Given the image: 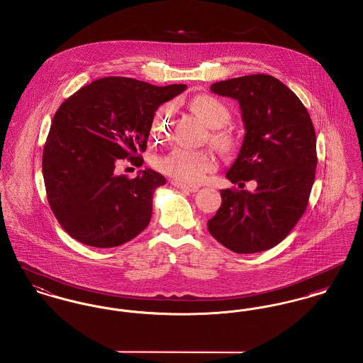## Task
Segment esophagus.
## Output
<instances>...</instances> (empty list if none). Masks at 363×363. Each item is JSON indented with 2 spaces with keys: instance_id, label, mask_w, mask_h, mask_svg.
Masks as SVG:
<instances>
[{
  "instance_id": "esophagus-1",
  "label": "esophagus",
  "mask_w": 363,
  "mask_h": 363,
  "mask_svg": "<svg viewBox=\"0 0 363 363\" xmlns=\"http://www.w3.org/2000/svg\"><path fill=\"white\" fill-rule=\"evenodd\" d=\"M177 189H179V191H182V192L185 193H194L199 191V188L197 186H189V185H182V184H178V182H171Z\"/></svg>"
}]
</instances>
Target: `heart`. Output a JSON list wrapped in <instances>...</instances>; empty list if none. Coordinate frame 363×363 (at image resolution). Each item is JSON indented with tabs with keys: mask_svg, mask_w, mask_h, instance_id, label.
Returning <instances> with one entry per match:
<instances>
[{
	"mask_svg": "<svg viewBox=\"0 0 363 363\" xmlns=\"http://www.w3.org/2000/svg\"><path fill=\"white\" fill-rule=\"evenodd\" d=\"M189 108L210 128H222L230 121V111L220 100L211 94H200L189 101ZM172 123V113L169 106L160 107L152 121L155 134L169 133ZM213 147L222 153L233 150V138L222 130L211 133ZM159 170L172 179L182 184H194L201 181L215 167V159L210 150H194L175 147L157 160Z\"/></svg>",
	"mask_w": 363,
	"mask_h": 363,
	"instance_id": "b5f03b06",
	"label": "heart"
}]
</instances>
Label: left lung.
<instances>
[{"mask_svg": "<svg viewBox=\"0 0 363 363\" xmlns=\"http://www.w3.org/2000/svg\"><path fill=\"white\" fill-rule=\"evenodd\" d=\"M211 91L240 104L245 135L226 172L233 184L255 179L254 192L222 189L208 232L235 254L279 244L307 208L315 179L317 140L308 111L277 78L254 74L220 81Z\"/></svg>", "mask_w": 363, "mask_h": 363, "instance_id": "8db88e82", "label": "left lung"}]
</instances>
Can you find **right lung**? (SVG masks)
<instances>
[{
	"instance_id": "right-lung-1",
	"label": "right lung",
	"mask_w": 363,
	"mask_h": 363,
	"mask_svg": "<svg viewBox=\"0 0 363 363\" xmlns=\"http://www.w3.org/2000/svg\"><path fill=\"white\" fill-rule=\"evenodd\" d=\"M186 85L153 86L107 77L81 87L52 119L43 155L49 206L72 238L96 248L122 245L150 223L152 196L166 178L118 175L122 159L141 167L156 109Z\"/></svg>"
}]
</instances>
